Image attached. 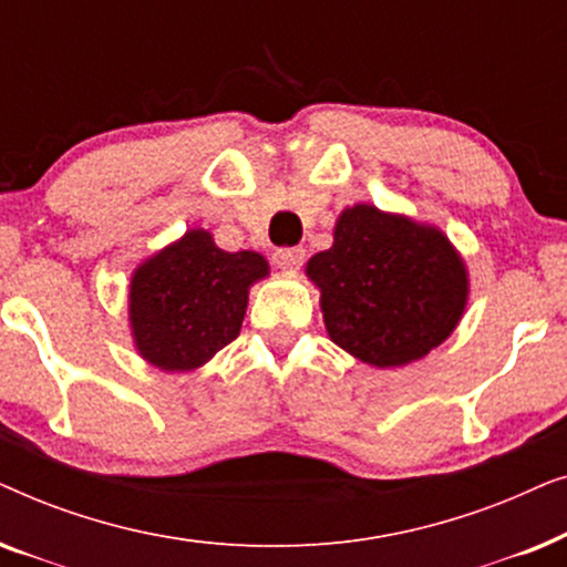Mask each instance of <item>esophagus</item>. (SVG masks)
Returning <instances> with one entry per match:
<instances>
[{
	"instance_id": "obj_1",
	"label": "esophagus",
	"mask_w": 567,
	"mask_h": 567,
	"mask_svg": "<svg viewBox=\"0 0 567 567\" xmlns=\"http://www.w3.org/2000/svg\"><path fill=\"white\" fill-rule=\"evenodd\" d=\"M274 260L278 268L293 270L305 262V250H301V247H278V250L274 252Z\"/></svg>"
}]
</instances>
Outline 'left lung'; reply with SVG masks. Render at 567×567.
Segmentation results:
<instances>
[{
    "instance_id": "left-lung-1",
    "label": "left lung",
    "mask_w": 567,
    "mask_h": 567,
    "mask_svg": "<svg viewBox=\"0 0 567 567\" xmlns=\"http://www.w3.org/2000/svg\"><path fill=\"white\" fill-rule=\"evenodd\" d=\"M332 343L371 367L421 359L452 336L467 301L464 262L439 229L353 206L307 262Z\"/></svg>"
}]
</instances>
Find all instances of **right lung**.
I'll list each match as a JSON object with an SVG mask.
<instances>
[{"label":"right lung","mask_w":567,"mask_h":567,"mask_svg":"<svg viewBox=\"0 0 567 567\" xmlns=\"http://www.w3.org/2000/svg\"><path fill=\"white\" fill-rule=\"evenodd\" d=\"M268 274L262 255L227 252L204 229L165 247L131 281L138 353L165 371H190L239 336L247 289Z\"/></svg>","instance_id":"obj_1"}]
</instances>
